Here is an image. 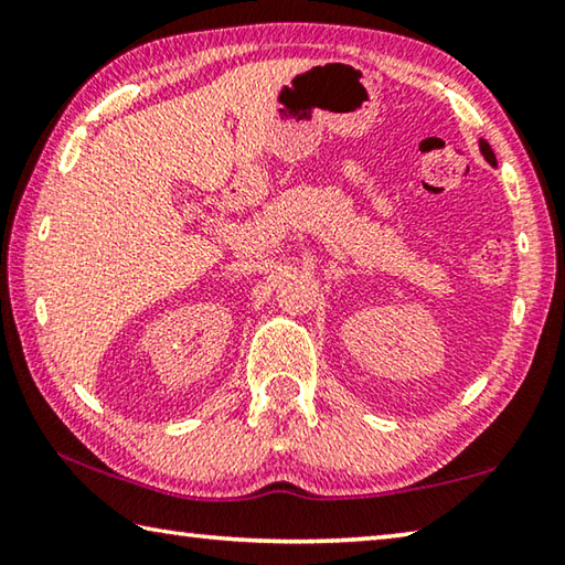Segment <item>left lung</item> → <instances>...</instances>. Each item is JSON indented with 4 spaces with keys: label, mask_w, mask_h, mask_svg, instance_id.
Returning a JSON list of instances; mask_svg holds the SVG:
<instances>
[{
    "label": "left lung",
    "mask_w": 565,
    "mask_h": 565,
    "mask_svg": "<svg viewBox=\"0 0 565 565\" xmlns=\"http://www.w3.org/2000/svg\"><path fill=\"white\" fill-rule=\"evenodd\" d=\"M478 147H481V154H483V159L489 161V164H495V154H493V149L489 147V141H478Z\"/></svg>",
    "instance_id": "1"
}]
</instances>
